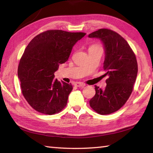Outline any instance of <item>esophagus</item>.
<instances>
[{"label":"esophagus","mask_w":153,"mask_h":153,"mask_svg":"<svg viewBox=\"0 0 153 153\" xmlns=\"http://www.w3.org/2000/svg\"><path fill=\"white\" fill-rule=\"evenodd\" d=\"M74 85L76 87H83L85 86V84L83 83L82 82H76V83H75Z\"/></svg>","instance_id":"obj_1"}]
</instances>
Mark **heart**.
<instances>
[{"mask_svg":"<svg viewBox=\"0 0 153 153\" xmlns=\"http://www.w3.org/2000/svg\"><path fill=\"white\" fill-rule=\"evenodd\" d=\"M93 47H95V46H93Z\"/></svg>","mask_w":153,"mask_h":153,"instance_id":"heart-1","label":"heart"}]
</instances>
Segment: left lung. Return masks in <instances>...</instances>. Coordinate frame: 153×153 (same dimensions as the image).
Here are the masks:
<instances>
[{
  "instance_id": "left-lung-1",
  "label": "left lung",
  "mask_w": 153,
  "mask_h": 153,
  "mask_svg": "<svg viewBox=\"0 0 153 153\" xmlns=\"http://www.w3.org/2000/svg\"><path fill=\"white\" fill-rule=\"evenodd\" d=\"M88 37L99 39L102 43L103 69L108 76L105 89L95 85V95L89 105L100 114H110L122 107L131 95L137 75V60L128 42L115 31L100 29Z\"/></svg>"
}]
</instances>
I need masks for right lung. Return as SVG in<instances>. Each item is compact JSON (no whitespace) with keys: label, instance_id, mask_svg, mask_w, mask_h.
Segmentation results:
<instances>
[{"label":"right lung","instance_id":"obj_1","mask_svg":"<svg viewBox=\"0 0 153 153\" xmlns=\"http://www.w3.org/2000/svg\"><path fill=\"white\" fill-rule=\"evenodd\" d=\"M85 34L48 30L35 36L25 48L18 76L23 95L37 112L52 115L66 106L73 87L55 79L54 72L68 60L74 45Z\"/></svg>","mask_w":153,"mask_h":153}]
</instances>
